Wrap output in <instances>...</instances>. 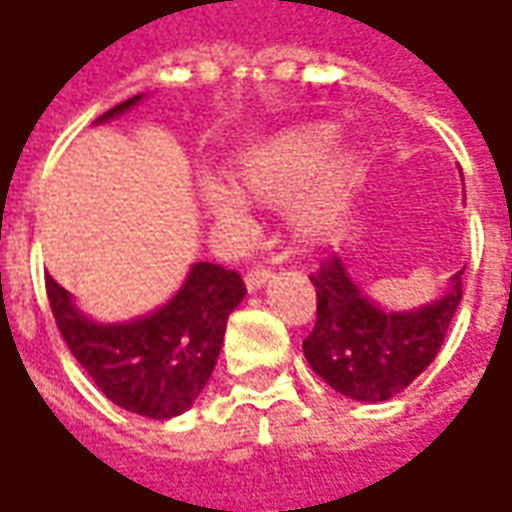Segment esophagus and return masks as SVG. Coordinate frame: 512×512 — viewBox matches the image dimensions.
<instances>
[{
  "label": "esophagus",
  "instance_id": "esophagus-1",
  "mask_svg": "<svg viewBox=\"0 0 512 512\" xmlns=\"http://www.w3.org/2000/svg\"><path fill=\"white\" fill-rule=\"evenodd\" d=\"M268 279H271V268L260 266V263H257V266H252L249 271H246V288L249 290L263 288Z\"/></svg>",
  "mask_w": 512,
  "mask_h": 512
}]
</instances>
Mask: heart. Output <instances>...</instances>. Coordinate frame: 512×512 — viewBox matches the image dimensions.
Masks as SVG:
<instances>
[{
  "label": "heart",
  "instance_id": "heart-1",
  "mask_svg": "<svg viewBox=\"0 0 512 512\" xmlns=\"http://www.w3.org/2000/svg\"><path fill=\"white\" fill-rule=\"evenodd\" d=\"M334 145H337V128L329 123L301 126L235 158L230 178H233L235 190L244 194L246 200L260 202V205H282L293 200L321 172L326 158L332 156ZM356 172H359V161L354 156L334 158L332 164L323 169L318 186L312 189L296 216L301 233L310 238L323 233L334 208L343 200L345 189L356 180ZM200 200L205 211L216 219L230 224L244 222V200L219 180L202 183Z\"/></svg>",
  "mask_w": 512,
  "mask_h": 512
}]
</instances>
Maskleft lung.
<instances>
[{"label": "left lung", "instance_id": "obj_1", "mask_svg": "<svg viewBox=\"0 0 512 512\" xmlns=\"http://www.w3.org/2000/svg\"><path fill=\"white\" fill-rule=\"evenodd\" d=\"M461 274L447 296L414 312H384L362 296L340 257H326L310 277L318 312L304 356L340 395L354 400H389L428 370L461 304Z\"/></svg>", "mask_w": 512, "mask_h": 512}]
</instances>
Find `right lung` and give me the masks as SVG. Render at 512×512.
Segmentation results:
<instances>
[{
    "mask_svg": "<svg viewBox=\"0 0 512 512\" xmlns=\"http://www.w3.org/2000/svg\"><path fill=\"white\" fill-rule=\"evenodd\" d=\"M134 95L101 120L139 101ZM46 296L65 343L112 403L150 419L183 414L211 378L230 312L246 296L238 271L197 263L178 296L147 318L101 326L73 307L68 290L46 274Z\"/></svg>",
    "mask_w": 512,
    "mask_h": 512,
    "instance_id": "right-lung-1",
    "label": "right lung"
}]
</instances>
